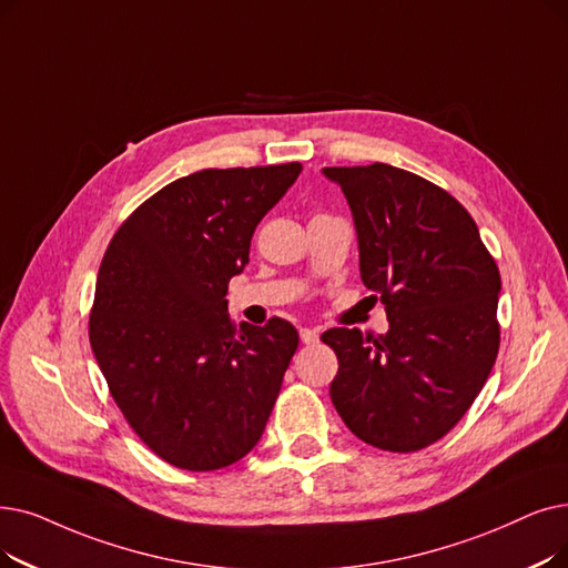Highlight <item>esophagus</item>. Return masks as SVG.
<instances>
[{"label": "esophagus", "instance_id": "1", "mask_svg": "<svg viewBox=\"0 0 568 568\" xmlns=\"http://www.w3.org/2000/svg\"><path fill=\"white\" fill-rule=\"evenodd\" d=\"M300 338H302V343H306V345H315V343L320 341V332H317V329H311V327H302V329H300Z\"/></svg>", "mask_w": 568, "mask_h": 568}]
</instances>
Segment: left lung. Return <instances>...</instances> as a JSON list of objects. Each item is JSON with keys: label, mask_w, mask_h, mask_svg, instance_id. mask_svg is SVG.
<instances>
[{"label": "left lung", "mask_w": 568, "mask_h": 568, "mask_svg": "<svg viewBox=\"0 0 568 568\" xmlns=\"http://www.w3.org/2000/svg\"><path fill=\"white\" fill-rule=\"evenodd\" d=\"M351 204L359 271L385 304L389 329L334 327L329 397L364 443L423 450L471 408L499 353L501 276L468 211L406 169L325 166Z\"/></svg>", "instance_id": "1"}]
</instances>
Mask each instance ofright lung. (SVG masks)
Returning <instances> with one entry per match:
<instances>
[{
	"mask_svg": "<svg viewBox=\"0 0 568 568\" xmlns=\"http://www.w3.org/2000/svg\"><path fill=\"white\" fill-rule=\"evenodd\" d=\"M300 162L204 169L164 185L118 227L97 276L90 345L134 434L160 459L215 471L248 455L300 334L236 325L230 278Z\"/></svg>",
	"mask_w": 568,
	"mask_h": 568,
	"instance_id": "add662e5",
	"label": "right lung"
}]
</instances>
